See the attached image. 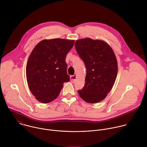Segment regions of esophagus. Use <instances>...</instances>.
Wrapping results in <instances>:
<instances>
[{
	"mask_svg": "<svg viewBox=\"0 0 147 147\" xmlns=\"http://www.w3.org/2000/svg\"><path fill=\"white\" fill-rule=\"evenodd\" d=\"M77 78V76L76 75H73V76H70V80L72 82H74Z\"/></svg>",
	"mask_w": 147,
	"mask_h": 147,
	"instance_id": "1",
	"label": "esophagus"
}]
</instances>
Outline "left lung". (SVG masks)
<instances>
[{
	"mask_svg": "<svg viewBox=\"0 0 147 147\" xmlns=\"http://www.w3.org/2000/svg\"><path fill=\"white\" fill-rule=\"evenodd\" d=\"M75 48L86 67L85 85L78 92L88 103L99 102L112 88L117 74L113 51L105 42L84 38L77 40Z\"/></svg>",
	"mask_w": 147,
	"mask_h": 147,
	"instance_id": "obj_1",
	"label": "left lung"
}]
</instances>
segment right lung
I'll return each mask as SVG.
<instances>
[{"label":"right lung","mask_w":147,"mask_h":147,"mask_svg":"<svg viewBox=\"0 0 147 147\" xmlns=\"http://www.w3.org/2000/svg\"><path fill=\"white\" fill-rule=\"evenodd\" d=\"M74 40L44 39L35 46L28 60L26 76L29 88L39 102L47 103L59 95L64 82L70 81L65 61Z\"/></svg>","instance_id":"obj_1"}]
</instances>
